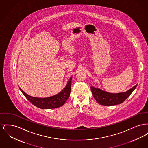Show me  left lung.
<instances>
[{
    "instance_id": "left-lung-1",
    "label": "left lung",
    "mask_w": 148,
    "mask_h": 148,
    "mask_svg": "<svg viewBox=\"0 0 148 148\" xmlns=\"http://www.w3.org/2000/svg\"><path fill=\"white\" fill-rule=\"evenodd\" d=\"M137 85L127 92L120 93H110L92 86L90 88L93 97L98 103L103 106H112L120 104L124 101L135 89Z\"/></svg>"
}]
</instances>
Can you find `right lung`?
Listing matches in <instances>:
<instances>
[{
	"mask_svg": "<svg viewBox=\"0 0 148 148\" xmlns=\"http://www.w3.org/2000/svg\"><path fill=\"white\" fill-rule=\"evenodd\" d=\"M71 79L72 77L68 80L65 87L61 92L54 96H51L48 98H40L33 97L23 92L21 88H19V89L26 98L35 106L44 109H54L63 106L69 97L71 91Z\"/></svg>",
	"mask_w": 148,
	"mask_h": 148,
	"instance_id": "right-lung-1",
	"label": "right lung"
}]
</instances>
